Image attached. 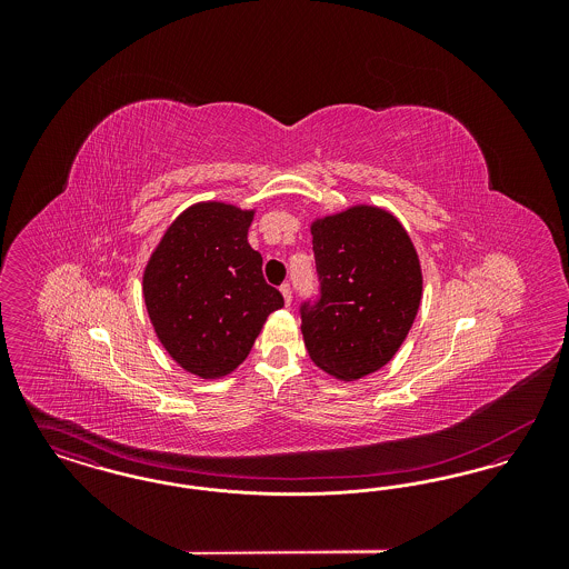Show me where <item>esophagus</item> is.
Masks as SVG:
<instances>
[{
    "instance_id": "1",
    "label": "esophagus",
    "mask_w": 569,
    "mask_h": 569,
    "mask_svg": "<svg viewBox=\"0 0 569 569\" xmlns=\"http://www.w3.org/2000/svg\"><path fill=\"white\" fill-rule=\"evenodd\" d=\"M279 290H281V295H283L286 305H290V302H292V286H290V283H283Z\"/></svg>"
}]
</instances>
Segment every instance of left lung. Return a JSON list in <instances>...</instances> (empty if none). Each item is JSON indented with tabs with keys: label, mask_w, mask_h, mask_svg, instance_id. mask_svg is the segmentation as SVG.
I'll use <instances>...</instances> for the list:
<instances>
[{
	"label": "left lung",
	"mask_w": 569,
	"mask_h": 569,
	"mask_svg": "<svg viewBox=\"0 0 569 569\" xmlns=\"http://www.w3.org/2000/svg\"><path fill=\"white\" fill-rule=\"evenodd\" d=\"M318 292L300 302L311 360L335 378L381 369L413 325L422 272L403 226L376 207H353L311 226Z\"/></svg>",
	"instance_id": "obj_1"
}]
</instances>
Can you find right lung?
<instances>
[{
	"mask_svg": "<svg viewBox=\"0 0 569 569\" xmlns=\"http://www.w3.org/2000/svg\"><path fill=\"white\" fill-rule=\"evenodd\" d=\"M251 211L221 202L190 207L151 256L142 292L168 353L193 376L221 378L251 352L283 297L247 243Z\"/></svg>",
	"mask_w": 569,
	"mask_h": 569,
	"instance_id": "right-lung-1",
	"label": "right lung"
}]
</instances>
